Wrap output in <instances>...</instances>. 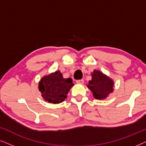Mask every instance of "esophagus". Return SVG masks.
<instances>
[{"label":"esophagus","instance_id":"34e87169","mask_svg":"<svg viewBox=\"0 0 146 146\" xmlns=\"http://www.w3.org/2000/svg\"><path fill=\"white\" fill-rule=\"evenodd\" d=\"M76 83H78V84H83L84 83V80L83 79L78 80H76Z\"/></svg>","mask_w":146,"mask_h":146}]
</instances>
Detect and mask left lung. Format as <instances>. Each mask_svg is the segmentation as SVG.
<instances>
[{
	"label": "left lung",
	"mask_w": 146,
	"mask_h": 146,
	"mask_svg": "<svg viewBox=\"0 0 146 146\" xmlns=\"http://www.w3.org/2000/svg\"><path fill=\"white\" fill-rule=\"evenodd\" d=\"M92 80L89 81L88 85L89 89L92 92L96 99H104L112 92L113 82L106 76L98 70H94L92 74Z\"/></svg>",
	"instance_id": "obj_1"
}]
</instances>
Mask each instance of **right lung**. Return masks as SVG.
Here are the masks:
<instances>
[{
	"instance_id": "add662e5",
	"label": "right lung",
	"mask_w": 146,
	"mask_h": 146,
	"mask_svg": "<svg viewBox=\"0 0 146 146\" xmlns=\"http://www.w3.org/2000/svg\"><path fill=\"white\" fill-rule=\"evenodd\" d=\"M72 79H65L60 71L43 77L39 82L42 96L50 103L58 104L64 100L67 94L73 86Z\"/></svg>"
}]
</instances>
